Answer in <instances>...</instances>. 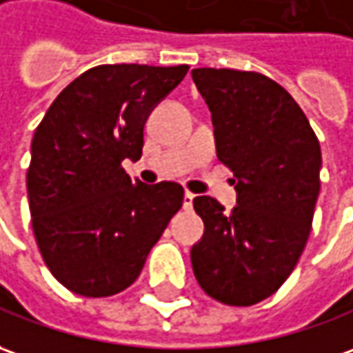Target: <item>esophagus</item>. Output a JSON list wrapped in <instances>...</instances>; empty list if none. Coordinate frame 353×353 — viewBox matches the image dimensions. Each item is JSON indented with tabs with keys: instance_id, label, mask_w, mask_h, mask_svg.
I'll use <instances>...</instances> for the list:
<instances>
[{
	"instance_id": "esophagus-1",
	"label": "esophagus",
	"mask_w": 353,
	"mask_h": 353,
	"mask_svg": "<svg viewBox=\"0 0 353 353\" xmlns=\"http://www.w3.org/2000/svg\"><path fill=\"white\" fill-rule=\"evenodd\" d=\"M193 199H195V195L185 191V195H183V208H185V210H189V208L193 207Z\"/></svg>"
}]
</instances>
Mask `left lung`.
<instances>
[{"instance_id":"1","label":"left lung","mask_w":353,"mask_h":353,"mask_svg":"<svg viewBox=\"0 0 353 353\" xmlns=\"http://www.w3.org/2000/svg\"><path fill=\"white\" fill-rule=\"evenodd\" d=\"M191 75L237 193L230 212L212 196L193 199L205 222L191 249L193 272L220 303L255 305L286 282L305 249L321 189V146L301 108L272 79L212 67Z\"/></svg>"}]
</instances>
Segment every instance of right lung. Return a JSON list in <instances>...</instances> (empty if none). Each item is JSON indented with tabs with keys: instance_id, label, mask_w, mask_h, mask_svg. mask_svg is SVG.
I'll list each match as a JSON object with an SVG mask.
<instances>
[{
	"instance_id": "obj_1",
	"label": "right lung",
	"mask_w": 353,
	"mask_h": 353,
	"mask_svg": "<svg viewBox=\"0 0 353 353\" xmlns=\"http://www.w3.org/2000/svg\"><path fill=\"white\" fill-rule=\"evenodd\" d=\"M189 65H98L67 85L36 127L28 207L46 267L67 290L108 297L135 282L170 218L176 181L146 185L121 166L143 154L150 112Z\"/></svg>"
}]
</instances>
